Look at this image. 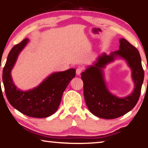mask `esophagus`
I'll list each match as a JSON object with an SVG mask.
<instances>
[{"label": "esophagus", "instance_id": "esophagus-1", "mask_svg": "<svg viewBox=\"0 0 148 148\" xmlns=\"http://www.w3.org/2000/svg\"><path fill=\"white\" fill-rule=\"evenodd\" d=\"M82 71H83V69L81 68V67H78V68L76 69V74L79 75L82 73Z\"/></svg>", "mask_w": 148, "mask_h": 148}]
</instances>
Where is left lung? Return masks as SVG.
Segmentation results:
<instances>
[{
	"instance_id": "obj_1",
	"label": "left lung",
	"mask_w": 148,
	"mask_h": 148,
	"mask_svg": "<svg viewBox=\"0 0 148 148\" xmlns=\"http://www.w3.org/2000/svg\"><path fill=\"white\" fill-rule=\"evenodd\" d=\"M119 49L109 56L103 53L95 63L82 73L84 95L87 108L91 113L101 118L112 119L121 117L133 108L138 101L144 72L139 51L124 38L119 40ZM117 56L125 59L132 71L135 83L134 91L129 96L119 98L112 95L104 81L103 69Z\"/></svg>"
}]
</instances>
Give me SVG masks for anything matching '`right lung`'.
<instances>
[{"instance_id": "1", "label": "right lung", "mask_w": 148, "mask_h": 148, "mask_svg": "<svg viewBox=\"0 0 148 148\" xmlns=\"http://www.w3.org/2000/svg\"><path fill=\"white\" fill-rule=\"evenodd\" d=\"M28 42L27 38L24 39L10 50L2 72V81L8 101L14 108L27 116L44 118L51 116L58 109L63 92L75 77L76 70L55 72L29 91L17 89L12 81L11 71Z\"/></svg>"}]
</instances>
